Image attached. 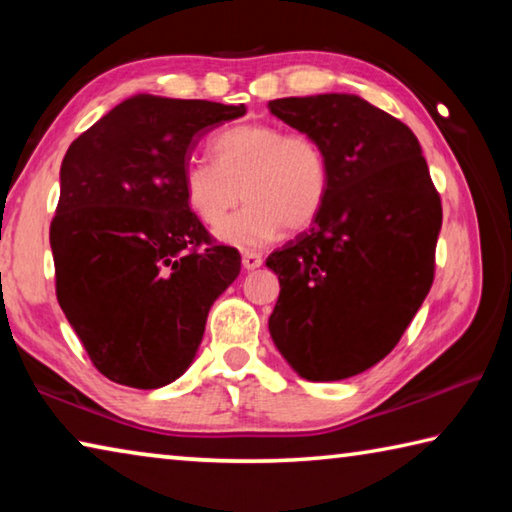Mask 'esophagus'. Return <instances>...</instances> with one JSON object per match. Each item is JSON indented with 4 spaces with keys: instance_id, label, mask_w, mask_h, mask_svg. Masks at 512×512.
<instances>
[{
    "instance_id": "esophagus-1",
    "label": "esophagus",
    "mask_w": 512,
    "mask_h": 512,
    "mask_svg": "<svg viewBox=\"0 0 512 512\" xmlns=\"http://www.w3.org/2000/svg\"><path fill=\"white\" fill-rule=\"evenodd\" d=\"M264 264V259L259 253H244V257H241V266L246 268V271H255V268H259Z\"/></svg>"
}]
</instances>
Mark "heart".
<instances>
[{
    "label": "heart",
    "mask_w": 512,
    "mask_h": 512,
    "mask_svg": "<svg viewBox=\"0 0 512 512\" xmlns=\"http://www.w3.org/2000/svg\"><path fill=\"white\" fill-rule=\"evenodd\" d=\"M212 158L183 169V196L207 228H216L241 197L249 203L219 230L225 244L255 248L287 228L305 230L329 192L327 153L314 135L246 121L212 140Z\"/></svg>",
    "instance_id": "obj_1"
}]
</instances>
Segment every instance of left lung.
Returning <instances> with one entry per match:
<instances>
[{"label":"left lung","mask_w":512,"mask_h":512,"mask_svg":"<svg viewBox=\"0 0 512 512\" xmlns=\"http://www.w3.org/2000/svg\"><path fill=\"white\" fill-rule=\"evenodd\" d=\"M329 162L314 228L268 255L280 298L275 348L300 377L339 381L368 370L402 339L433 282L443 225L418 137L357 94L268 101Z\"/></svg>","instance_id":"left-lung-1"}]
</instances>
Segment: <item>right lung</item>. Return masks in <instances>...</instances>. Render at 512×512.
I'll return each mask as SVG.
<instances>
[{
    "label": "right lung",
    "mask_w": 512,
    "mask_h": 512,
    "mask_svg": "<svg viewBox=\"0 0 512 512\" xmlns=\"http://www.w3.org/2000/svg\"><path fill=\"white\" fill-rule=\"evenodd\" d=\"M246 106L135 94L69 144L49 241L56 296L110 381L167 386L192 366L205 320L241 271L183 196L201 137Z\"/></svg>",
    "instance_id": "right-lung-1"
}]
</instances>
